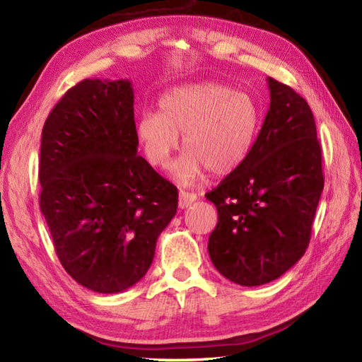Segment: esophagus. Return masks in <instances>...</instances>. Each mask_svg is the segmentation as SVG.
Listing matches in <instances>:
<instances>
[{
  "label": "esophagus",
  "mask_w": 362,
  "mask_h": 362,
  "mask_svg": "<svg viewBox=\"0 0 362 362\" xmlns=\"http://www.w3.org/2000/svg\"><path fill=\"white\" fill-rule=\"evenodd\" d=\"M194 201H196V194L187 193V192L179 193V207H180V209H187V207L192 206Z\"/></svg>",
  "instance_id": "obj_1"
}]
</instances>
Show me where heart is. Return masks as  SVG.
Returning a JSON list of instances; mask_svg holds the SVG:
<instances>
[{
    "label": "heart",
    "mask_w": 362,
    "mask_h": 362,
    "mask_svg": "<svg viewBox=\"0 0 362 362\" xmlns=\"http://www.w3.org/2000/svg\"><path fill=\"white\" fill-rule=\"evenodd\" d=\"M259 112L249 95L228 86L201 83L175 88L159 99V113H144L137 139L148 163L166 169L182 145L174 179L192 185L204 177L228 175L246 161L252 148Z\"/></svg>",
    "instance_id": "heart-1"
}]
</instances>
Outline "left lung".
Returning <instances> with one entry per match:
<instances>
[{"instance_id": "8db88e82", "label": "left lung", "mask_w": 362, "mask_h": 362, "mask_svg": "<svg viewBox=\"0 0 362 362\" xmlns=\"http://www.w3.org/2000/svg\"><path fill=\"white\" fill-rule=\"evenodd\" d=\"M267 83L269 108L246 161L206 194L218 212L207 244L214 267L249 287L278 279L302 259L324 188L308 103L276 79Z\"/></svg>"}]
</instances>
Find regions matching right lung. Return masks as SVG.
<instances>
[{"label":"right lung","mask_w":362,"mask_h":362,"mask_svg":"<svg viewBox=\"0 0 362 362\" xmlns=\"http://www.w3.org/2000/svg\"><path fill=\"white\" fill-rule=\"evenodd\" d=\"M129 79H84L41 134L40 207L65 272L116 293L145 276L179 193L137 155Z\"/></svg>","instance_id":"add662e5"}]
</instances>
